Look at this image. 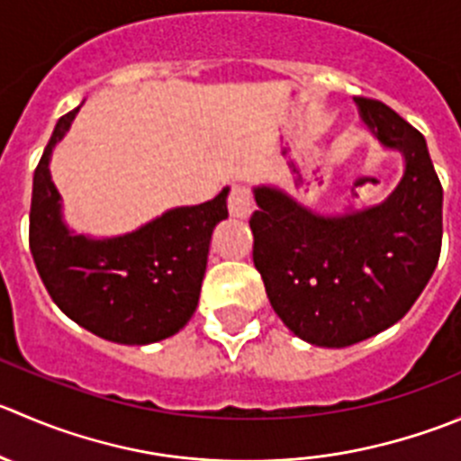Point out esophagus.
<instances>
[{
  "mask_svg": "<svg viewBox=\"0 0 461 461\" xmlns=\"http://www.w3.org/2000/svg\"><path fill=\"white\" fill-rule=\"evenodd\" d=\"M227 209L234 218H248L252 213V194L248 186H231Z\"/></svg>",
  "mask_w": 461,
  "mask_h": 461,
  "instance_id": "esophagus-1",
  "label": "esophagus"
}]
</instances>
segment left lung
Segmentation results:
<instances>
[{"mask_svg": "<svg viewBox=\"0 0 461 461\" xmlns=\"http://www.w3.org/2000/svg\"><path fill=\"white\" fill-rule=\"evenodd\" d=\"M360 117L405 173L385 203L354 216H320L284 191L257 186L252 258L276 315L317 347H349L412 308L441 252L444 189L426 140L385 103L356 98Z\"/></svg>", "mask_w": 461, "mask_h": 461, "instance_id": "8db88e82", "label": "left lung"}]
</instances>
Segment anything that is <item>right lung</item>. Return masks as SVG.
I'll list each match as a JSON object with an SVG mask.
<instances>
[{
    "label": "right lung",
    "instance_id": "right-lung-1",
    "mask_svg": "<svg viewBox=\"0 0 461 461\" xmlns=\"http://www.w3.org/2000/svg\"><path fill=\"white\" fill-rule=\"evenodd\" d=\"M58 119L33 173L29 245L44 288L69 320L119 344L176 335L195 312L213 227L227 218V191L177 207L131 234L94 240L67 230L49 159L74 122Z\"/></svg>",
    "mask_w": 461,
    "mask_h": 461
}]
</instances>
